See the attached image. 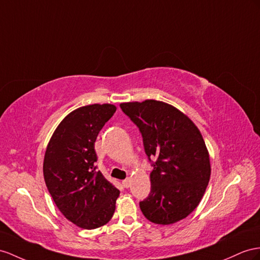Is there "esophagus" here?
Here are the masks:
<instances>
[{
  "instance_id": "obj_1",
  "label": "esophagus",
  "mask_w": 260,
  "mask_h": 260,
  "mask_svg": "<svg viewBox=\"0 0 260 260\" xmlns=\"http://www.w3.org/2000/svg\"><path fill=\"white\" fill-rule=\"evenodd\" d=\"M122 184H123V187H125V188H128L129 185H131V180H129L128 178H127V179H125V180H123Z\"/></svg>"
}]
</instances>
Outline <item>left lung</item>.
<instances>
[{"label":"left lung","instance_id":"8db88e82","mask_svg":"<svg viewBox=\"0 0 260 260\" xmlns=\"http://www.w3.org/2000/svg\"><path fill=\"white\" fill-rule=\"evenodd\" d=\"M119 106L141 131L149 160H155L150 193L139 202L143 214L160 225L181 221L201 202L210 181V155L201 133L168 103L145 100Z\"/></svg>","mask_w":260,"mask_h":260}]
</instances>
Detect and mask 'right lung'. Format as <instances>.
<instances>
[{"instance_id": "right-lung-1", "label": "right lung", "mask_w": 260, "mask_h": 260, "mask_svg": "<svg viewBox=\"0 0 260 260\" xmlns=\"http://www.w3.org/2000/svg\"><path fill=\"white\" fill-rule=\"evenodd\" d=\"M116 111L113 104H91L69 113L57 126L44 158V178L64 217L84 230L105 225L115 212L119 191L95 171L94 143Z\"/></svg>"}]
</instances>
